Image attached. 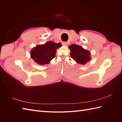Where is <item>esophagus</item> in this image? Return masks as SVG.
I'll list each match as a JSON object with an SVG mask.
<instances>
[{"label": "esophagus", "instance_id": "obj_1", "mask_svg": "<svg viewBox=\"0 0 122 122\" xmlns=\"http://www.w3.org/2000/svg\"><path fill=\"white\" fill-rule=\"evenodd\" d=\"M62 45H63V46H68V42H62Z\"/></svg>", "mask_w": 122, "mask_h": 122}]
</instances>
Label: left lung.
Here are the masks:
<instances>
[{
  "instance_id": "8db88e82",
  "label": "left lung",
  "mask_w": 122,
  "mask_h": 122,
  "mask_svg": "<svg viewBox=\"0 0 122 122\" xmlns=\"http://www.w3.org/2000/svg\"><path fill=\"white\" fill-rule=\"evenodd\" d=\"M71 50V56L76 62L79 64H84L90 61V52L83 48L81 46L71 45L69 46Z\"/></svg>"
}]
</instances>
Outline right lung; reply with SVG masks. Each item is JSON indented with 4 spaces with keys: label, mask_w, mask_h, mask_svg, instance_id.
<instances>
[{
    "label": "right lung",
    "mask_w": 122,
    "mask_h": 122,
    "mask_svg": "<svg viewBox=\"0 0 122 122\" xmlns=\"http://www.w3.org/2000/svg\"><path fill=\"white\" fill-rule=\"evenodd\" d=\"M61 46L60 43H54L52 41L37 46L31 51V56L38 64H48L55 58L56 50Z\"/></svg>",
    "instance_id": "add662e5"
}]
</instances>
